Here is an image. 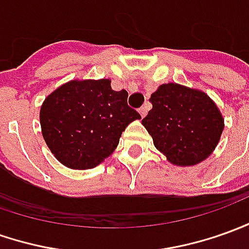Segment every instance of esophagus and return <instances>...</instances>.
<instances>
[{
    "label": "esophagus",
    "mask_w": 249,
    "mask_h": 249,
    "mask_svg": "<svg viewBox=\"0 0 249 249\" xmlns=\"http://www.w3.org/2000/svg\"><path fill=\"white\" fill-rule=\"evenodd\" d=\"M148 109H150V105H148V103H146L144 106H142V107L139 109V113H140V116H142V118L146 117L147 113H148Z\"/></svg>",
    "instance_id": "obj_1"
}]
</instances>
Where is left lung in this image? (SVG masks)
Segmentation results:
<instances>
[{
	"instance_id": "8db88e82",
	"label": "left lung",
	"mask_w": 249,
	"mask_h": 249,
	"mask_svg": "<svg viewBox=\"0 0 249 249\" xmlns=\"http://www.w3.org/2000/svg\"><path fill=\"white\" fill-rule=\"evenodd\" d=\"M142 124L154 146L178 166H194L209 158L224 131V117L207 94L177 83L162 84L154 92Z\"/></svg>"
}]
</instances>
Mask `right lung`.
<instances>
[{
  "label": "right lung",
  "instance_id": "add662e5",
  "mask_svg": "<svg viewBox=\"0 0 249 249\" xmlns=\"http://www.w3.org/2000/svg\"><path fill=\"white\" fill-rule=\"evenodd\" d=\"M125 89H111L109 79L72 80L54 89L40 107L47 147L62 165L86 170L99 165L118 146L132 121Z\"/></svg>",
  "mask_w": 249,
  "mask_h": 249
}]
</instances>
